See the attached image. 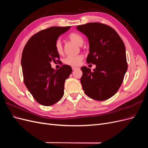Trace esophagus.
<instances>
[{
  "instance_id": "obj_1",
  "label": "esophagus",
  "mask_w": 148,
  "mask_h": 148,
  "mask_svg": "<svg viewBox=\"0 0 148 148\" xmlns=\"http://www.w3.org/2000/svg\"><path fill=\"white\" fill-rule=\"evenodd\" d=\"M77 69H78L77 67H75V66H72V70H75Z\"/></svg>"
}]
</instances>
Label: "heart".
Returning a JSON list of instances; mask_svg holds the SVG:
<instances>
[{"instance_id": "obj_1", "label": "heart", "mask_w": 148, "mask_h": 148, "mask_svg": "<svg viewBox=\"0 0 148 148\" xmlns=\"http://www.w3.org/2000/svg\"><path fill=\"white\" fill-rule=\"evenodd\" d=\"M68 38L71 41L75 42L77 44L78 46H82L83 42L84 39L82 36L78 33H71L69 34ZM55 49L56 52L59 53V54H61L63 52V47H62V43L60 40H57V41L55 43ZM83 60V56H69L66 57L64 60V62L68 65L70 66H78L81 64L82 61Z\"/></svg>"}]
</instances>
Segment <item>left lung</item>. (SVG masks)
I'll use <instances>...</instances> for the list:
<instances>
[{
  "instance_id": "8db88e82",
  "label": "left lung",
  "mask_w": 148,
  "mask_h": 148,
  "mask_svg": "<svg viewBox=\"0 0 148 148\" xmlns=\"http://www.w3.org/2000/svg\"><path fill=\"white\" fill-rule=\"evenodd\" d=\"M77 28L88 38L87 63L96 66L92 71L86 66L81 68L83 89L95 100L108 99L118 91L127 70L125 44L115 30L106 24L94 22Z\"/></svg>"
}]
</instances>
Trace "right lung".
<instances>
[{
	"instance_id": "add662e5",
	"label": "right lung",
	"mask_w": 148,
	"mask_h": 148,
	"mask_svg": "<svg viewBox=\"0 0 148 148\" xmlns=\"http://www.w3.org/2000/svg\"><path fill=\"white\" fill-rule=\"evenodd\" d=\"M70 26H52L34 34L28 40L21 56L23 82L39 104L49 106L59 101L64 94V84L72 69L63 65L58 70L51 67V62H59L55 49L57 38Z\"/></svg>"
}]
</instances>
